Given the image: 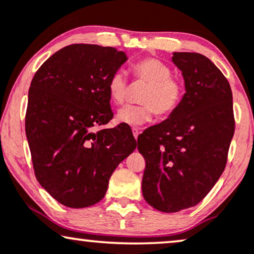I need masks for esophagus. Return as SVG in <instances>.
<instances>
[{"mask_svg":"<svg viewBox=\"0 0 254 254\" xmlns=\"http://www.w3.org/2000/svg\"><path fill=\"white\" fill-rule=\"evenodd\" d=\"M132 133H133V137L136 138V140H137L138 134H139V129H137V127H133V129H132Z\"/></svg>","mask_w":254,"mask_h":254,"instance_id":"esophagus-1","label":"esophagus"}]
</instances>
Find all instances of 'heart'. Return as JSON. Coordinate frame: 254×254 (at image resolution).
I'll use <instances>...</instances> for the list:
<instances>
[{
  "instance_id": "heart-1",
  "label": "heart",
  "mask_w": 254,
  "mask_h": 254,
  "mask_svg": "<svg viewBox=\"0 0 254 254\" xmlns=\"http://www.w3.org/2000/svg\"><path fill=\"white\" fill-rule=\"evenodd\" d=\"M133 74L146 81L148 88L141 97V106H125L118 110V123L141 127L153 117L154 111L161 116L177 110L185 95V87L172 77V70L166 64L155 58H145L133 66ZM108 92L111 102L122 104L127 93V81L123 70H117L108 81Z\"/></svg>"
}]
</instances>
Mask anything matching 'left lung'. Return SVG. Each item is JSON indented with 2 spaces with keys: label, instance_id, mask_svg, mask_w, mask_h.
Returning a JSON list of instances; mask_svg holds the SVG:
<instances>
[{
  "label": "left lung",
  "instance_id": "1",
  "mask_svg": "<svg viewBox=\"0 0 254 254\" xmlns=\"http://www.w3.org/2000/svg\"><path fill=\"white\" fill-rule=\"evenodd\" d=\"M186 93L167 120L138 137L146 161L141 190L162 212L194 207L225 168L235 132L232 92L215 64L200 53L174 52Z\"/></svg>",
  "mask_w": 254,
  "mask_h": 254
}]
</instances>
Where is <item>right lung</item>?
Masks as SVG:
<instances>
[{"label": "right lung", "instance_id": "1", "mask_svg": "<svg viewBox=\"0 0 254 254\" xmlns=\"http://www.w3.org/2000/svg\"><path fill=\"white\" fill-rule=\"evenodd\" d=\"M127 60L114 47L73 44L51 56L31 81L25 132L33 170L66 207L102 200L113 172L137 146L127 127L94 131L114 116L108 81Z\"/></svg>", "mask_w": 254, "mask_h": 254}]
</instances>
